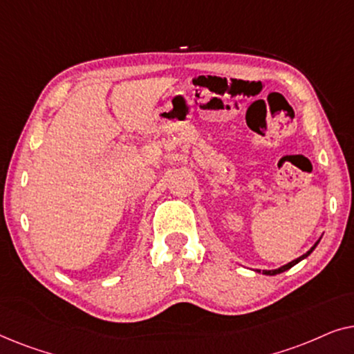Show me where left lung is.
<instances>
[{"label":"left lung","instance_id":"left-lung-1","mask_svg":"<svg viewBox=\"0 0 354 354\" xmlns=\"http://www.w3.org/2000/svg\"><path fill=\"white\" fill-rule=\"evenodd\" d=\"M317 243H319V240L316 241V243H314V246H313V248H311V250H309V251H308V253H304L303 256H299V258H297V259H295V261H292V263L285 264V266H282V268H279V269H274V270H263V274H266V275H275V274L285 272V270H288L290 268H293V266H295V264H298V263H299V261H301V259H304V258H308V256H309V254H311V253H313V251H314V248H316V246H317ZM258 272H261V270H258Z\"/></svg>","mask_w":354,"mask_h":354}]
</instances>
